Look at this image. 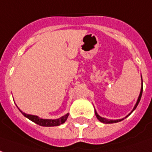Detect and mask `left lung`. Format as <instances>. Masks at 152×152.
<instances>
[{"label": "left lung", "mask_w": 152, "mask_h": 152, "mask_svg": "<svg viewBox=\"0 0 152 152\" xmlns=\"http://www.w3.org/2000/svg\"><path fill=\"white\" fill-rule=\"evenodd\" d=\"M142 88H141V91H140V94H139V98H138L137 103H136L135 105H134V107L133 111L135 110L136 107H137V105L139 104V102H140V99H141V96H142ZM131 113H132V112H131ZM95 114H96V118L98 119L100 122H103V123H113V122H120V121H122L121 119H119V120H108V119H105V118H102V117L99 116L98 114L96 113V111H95Z\"/></svg>", "instance_id": "1"}]
</instances>
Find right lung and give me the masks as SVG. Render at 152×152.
<instances>
[{
	"instance_id": "1",
	"label": "right lung",
	"mask_w": 152,
	"mask_h": 152,
	"mask_svg": "<svg viewBox=\"0 0 152 152\" xmlns=\"http://www.w3.org/2000/svg\"><path fill=\"white\" fill-rule=\"evenodd\" d=\"M22 114L25 117H26L27 118L31 120L32 122H34L36 124L39 125V126H59V125L64 123L66 122V120L67 119V117H68V113H67L66 115L61 117L59 118L52 120V119H42L38 116L30 115V114H26V113H22Z\"/></svg>"
}]
</instances>
